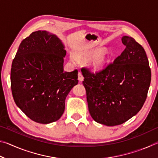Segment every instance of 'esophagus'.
<instances>
[{
	"instance_id": "1",
	"label": "esophagus",
	"mask_w": 158,
	"mask_h": 158,
	"mask_svg": "<svg viewBox=\"0 0 158 158\" xmlns=\"http://www.w3.org/2000/svg\"><path fill=\"white\" fill-rule=\"evenodd\" d=\"M78 79L80 81H82L83 80H84V76H83L82 73L80 71H79V73H78Z\"/></svg>"
}]
</instances>
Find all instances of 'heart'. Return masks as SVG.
I'll return each instance as SVG.
<instances>
[{
    "mask_svg": "<svg viewBox=\"0 0 158 158\" xmlns=\"http://www.w3.org/2000/svg\"><path fill=\"white\" fill-rule=\"evenodd\" d=\"M102 53V50H95V51H93V52H90L89 53H88L87 54H85L84 56V57L92 58V57L95 56L94 62H93V65H94V67H95V68H100V67L102 66L105 63L106 60V57L105 53ZM71 59L73 62H75L76 59L73 56L71 57Z\"/></svg>",
    "mask_w": 158,
    "mask_h": 158,
    "instance_id": "heart-1",
    "label": "heart"
}]
</instances>
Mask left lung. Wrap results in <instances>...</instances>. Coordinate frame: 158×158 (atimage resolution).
Listing matches in <instances>:
<instances>
[{"mask_svg":"<svg viewBox=\"0 0 158 158\" xmlns=\"http://www.w3.org/2000/svg\"><path fill=\"white\" fill-rule=\"evenodd\" d=\"M125 48L114 62L90 71L82 68L89 110L94 121L114 126L123 124L142 108L151 71L145 50L132 37L123 36Z\"/></svg>","mask_w":158,"mask_h":158,"instance_id":"left-lung-1","label":"left lung"}]
</instances>
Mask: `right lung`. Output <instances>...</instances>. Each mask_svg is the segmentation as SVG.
<instances>
[{"label": "right lung", "mask_w": 158, "mask_h": 158, "mask_svg": "<svg viewBox=\"0 0 158 158\" xmlns=\"http://www.w3.org/2000/svg\"><path fill=\"white\" fill-rule=\"evenodd\" d=\"M66 55L56 35L33 32L23 40L12 61L10 80L13 98L20 109L38 123L56 121L65 110V100L78 84V71H63Z\"/></svg>", "instance_id": "add662e5"}]
</instances>
